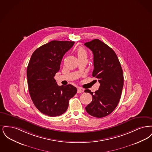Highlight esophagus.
<instances>
[{"label":"esophagus","mask_w":152,"mask_h":152,"mask_svg":"<svg viewBox=\"0 0 152 152\" xmlns=\"http://www.w3.org/2000/svg\"><path fill=\"white\" fill-rule=\"evenodd\" d=\"M83 92H84V91H83V89H81V88H79L77 89V93H78V94L83 93Z\"/></svg>","instance_id":"1"}]
</instances>
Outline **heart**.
<instances>
[{
    "instance_id": "heart-1",
    "label": "heart",
    "mask_w": 152,
    "mask_h": 152,
    "mask_svg": "<svg viewBox=\"0 0 152 152\" xmlns=\"http://www.w3.org/2000/svg\"><path fill=\"white\" fill-rule=\"evenodd\" d=\"M77 54L78 58H83V57L87 58V51H86L84 48H82V47H79V48L77 49Z\"/></svg>"
}]
</instances>
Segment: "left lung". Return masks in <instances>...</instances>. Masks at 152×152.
<instances>
[{"label": "left lung", "mask_w": 152, "mask_h": 152, "mask_svg": "<svg viewBox=\"0 0 152 152\" xmlns=\"http://www.w3.org/2000/svg\"><path fill=\"white\" fill-rule=\"evenodd\" d=\"M84 45L93 52L92 76L100 84L94 94L85 90L92 96V101L86 109L90 115L101 118L110 114L120 101L124 86L123 69L115 51L101 40L94 39Z\"/></svg>", "instance_id": "left-lung-1"}]
</instances>
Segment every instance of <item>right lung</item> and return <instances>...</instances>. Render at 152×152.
<instances>
[{"label":"right lung","instance_id":"right-lung-1","mask_svg":"<svg viewBox=\"0 0 152 152\" xmlns=\"http://www.w3.org/2000/svg\"><path fill=\"white\" fill-rule=\"evenodd\" d=\"M74 42L53 40L36 49L29 60L27 77L29 94L36 108L50 117L63 114L77 93L72 85L58 86L54 79L63 56Z\"/></svg>","mask_w":152,"mask_h":152}]
</instances>
